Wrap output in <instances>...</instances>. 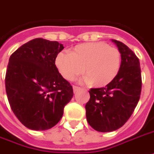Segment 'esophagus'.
<instances>
[{
	"instance_id": "1",
	"label": "esophagus",
	"mask_w": 154,
	"mask_h": 154,
	"mask_svg": "<svg viewBox=\"0 0 154 154\" xmlns=\"http://www.w3.org/2000/svg\"><path fill=\"white\" fill-rule=\"evenodd\" d=\"M80 90H81V88H79V87H77V86H73L74 93H76V92H77L78 91H80Z\"/></svg>"
}]
</instances>
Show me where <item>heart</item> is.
I'll use <instances>...</instances> for the list:
<instances>
[{"mask_svg": "<svg viewBox=\"0 0 154 154\" xmlns=\"http://www.w3.org/2000/svg\"><path fill=\"white\" fill-rule=\"evenodd\" d=\"M55 65L66 80L73 81L83 72L86 76L81 82L100 88L109 84L118 75L121 54L105 42H88L77 45L70 53L59 52Z\"/></svg>", "mask_w": 154, "mask_h": 154, "instance_id": "obj_1", "label": "heart"}]
</instances>
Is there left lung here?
I'll return each instance as SVG.
<instances>
[{
  "instance_id": "1",
  "label": "left lung",
  "mask_w": 154,
  "mask_h": 154,
  "mask_svg": "<svg viewBox=\"0 0 154 154\" xmlns=\"http://www.w3.org/2000/svg\"><path fill=\"white\" fill-rule=\"evenodd\" d=\"M121 54L118 75L105 88H92L86 104L89 125L97 132L107 133L120 128L133 114L139 101L142 77L139 60L130 48L112 40Z\"/></svg>"
}]
</instances>
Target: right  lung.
Listing matches in <instances>:
<instances>
[{
	"label": "right lung",
	"mask_w": 154,
	"mask_h": 154,
	"mask_svg": "<svg viewBox=\"0 0 154 154\" xmlns=\"http://www.w3.org/2000/svg\"><path fill=\"white\" fill-rule=\"evenodd\" d=\"M63 45L36 38L20 47L10 57L6 92L10 106L27 128L43 131L61 120L73 89L55 65Z\"/></svg>",
	"instance_id": "1"
}]
</instances>
